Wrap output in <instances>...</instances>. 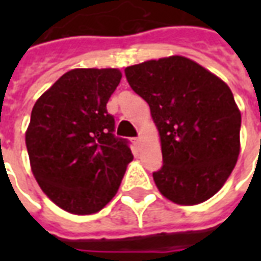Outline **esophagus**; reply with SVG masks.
Returning a JSON list of instances; mask_svg holds the SVG:
<instances>
[{
  "mask_svg": "<svg viewBox=\"0 0 261 261\" xmlns=\"http://www.w3.org/2000/svg\"><path fill=\"white\" fill-rule=\"evenodd\" d=\"M133 144L136 145V148L140 147V144H141V138L140 137H136V138H133Z\"/></svg>",
  "mask_w": 261,
  "mask_h": 261,
  "instance_id": "obj_1",
  "label": "esophagus"
}]
</instances>
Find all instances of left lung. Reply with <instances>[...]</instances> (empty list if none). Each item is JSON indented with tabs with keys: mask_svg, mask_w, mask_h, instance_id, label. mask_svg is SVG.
Instances as JSON below:
<instances>
[{
	"mask_svg": "<svg viewBox=\"0 0 261 261\" xmlns=\"http://www.w3.org/2000/svg\"><path fill=\"white\" fill-rule=\"evenodd\" d=\"M124 74L158 127L164 165L152 176L159 192L183 205L213 197L241 148V112L229 86L181 56L131 65Z\"/></svg>",
	"mask_w": 261,
	"mask_h": 261,
	"instance_id": "8db88e82",
	"label": "left lung"
}]
</instances>
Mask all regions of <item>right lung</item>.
I'll return each mask as SVG.
<instances>
[{
  "instance_id": "right-lung-1",
  "label": "right lung",
  "mask_w": 261,
  "mask_h": 261,
  "mask_svg": "<svg viewBox=\"0 0 261 261\" xmlns=\"http://www.w3.org/2000/svg\"><path fill=\"white\" fill-rule=\"evenodd\" d=\"M120 80L116 68L71 69L32 109L26 131L32 172L48 198L68 213L100 211L133 161L106 109Z\"/></svg>"
}]
</instances>
